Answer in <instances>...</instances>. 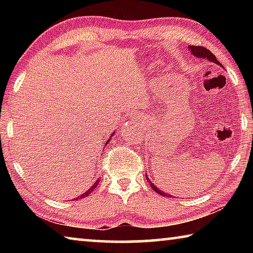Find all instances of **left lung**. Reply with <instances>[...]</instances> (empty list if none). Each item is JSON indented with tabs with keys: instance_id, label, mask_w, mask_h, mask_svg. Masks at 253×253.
<instances>
[{
	"instance_id": "1",
	"label": "left lung",
	"mask_w": 253,
	"mask_h": 253,
	"mask_svg": "<svg viewBox=\"0 0 253 253\" xmlns=\"http://www.w3.org/2000/svg\"><path fill=\"white\" fill-rule=\"evenodd\" d=\"M188 49L191 50V52L193 53V55H195V57L203 58V59H208L209 61L214 62V63H216V65L221 66V63L216 60L215 55H214V54L211 52V51L208 50L207 48H204V46H201V45H190V46H188ZM146 178H147V182H148L149 184H151V186H152V188H153L154 191L157 192L158 194H161V195H163V196H166V198H170V195H169L168 193H165V192L158 190V188L152 183V181H149V178L147 177V175H146Z\"/></svg>"
}]
</instances>
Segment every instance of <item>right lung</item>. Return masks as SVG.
Listing matches in <instances>:
<instances>
[{"mask_svg":"<svg viewBox=\"0 0 253 253\" xmlns=\"http://www.w3.org/2000/svg\"><path fill=\"white\" fill-rule=\"evenodd\" d=\"M111 137H113V136H111ZM110 139V138H109ZM109 139L108 140H107V144H108V142H109ZM98 184H99V181H98V179H97V182L95 183V184H93V185L90 187V188H89V190L87 191V192H85V193H84V194H81L80 196H78V198H77V199H79V200H81V199H84V198H87V196L89 195V194H90L91 193V192L93 191V190H95V188H96V186L98 185Z\"/></svg>","mask_w":253,"mask_h":253,"instance_id":"right-lung-1","label":"right lung"}]
</instances>
